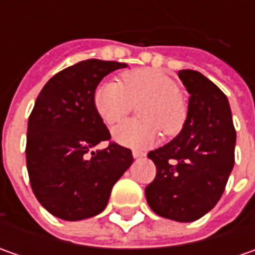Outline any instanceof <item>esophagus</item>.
<instances>
[{"mask_svg":"<svg viewBox=\"0 0 255 255\" xmlns=\"http://www.w3.org/2000/svg\"><path fill=\"white\" fill-rule=\"evenodd\" d=\"M132 154L134 159H140V157H143V156H144V153L140 152V150H133Z\"/></svg>","mask_w":255,"mask_h":255,"instance_id":"esophagus-1","label":"esophagus"}]
</instances>
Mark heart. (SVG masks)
<instances>
[{
    "mask_svg": "<svg viewBox=\"0 0 255 255\" xmlns=\"http://www.w3.org/2000/svg\"><path fill=\"white\" fill-rule=\"evenodd\" d=\"M98 113L106 125L119 122L139 105V119L119 123L112 130L113 140L126 147H149L159 137L180 132L186 121V106L179 98V86L169 75L156 69H134L122 75V84L105 81L93 95Z\"/></svg>",
    "mask_w": 255,
    "mask_h": 255,
    "instance_id": "b5f03b06",
    "label": "heart"
}]
</instances>
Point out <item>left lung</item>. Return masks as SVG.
Instances as JSON below:
<instances>
[{"label": "left lung", "instance_id": "1", "mask_svg": "<svg viewBox=\"0 0 255 255\" xmlns=\"http://www.w3.org/2000/svg\"><path fill=\"white\" fill-rule=\"evenodd\" d=\"M189 98L181 132L149 152L156 177L146 200L156 214L180 223L199 220L217 204L233 166L236 129L227 96L197 71H179Z\"/></svg>", "mask_w": 255, "mask_h": 255}]
</instances>
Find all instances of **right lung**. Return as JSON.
Masks as SVG:
<instances>
[{
  "mask_svg": "<svg viewBox=\"0 0 255 255\" xmlns=\"http://www.w3.org/2000/svg\"><path fill=\"white\" fill-rule=\"evenodd\" d=\"M128 65L86 59L54 75L28 119L26 169L35 197L52 216L78 221L102 213L113 184L133 163L132 150L109 140L93 102L106 75Z\"/></svg>",
  "mask_w": 255,
  "mask_h": 255,
  "instance_id": "right-lung-1",
  "label": "right lung"
}]
</instances>
